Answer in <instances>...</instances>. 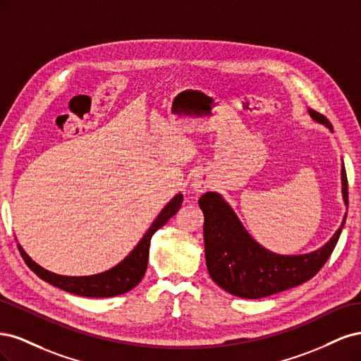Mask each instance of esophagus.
<instances>
[{
  "label": "esophagus",
  "mask_w": 361,
  "mask_h": 361,
  "mask_svg": "<svg viewBox=\"0 0 361 361\" xmlns=\"http://www.w3.org/2000/svg\"><path fill=\"white\" fill-rule=\"evenodd\" d=\"M207 187H209V182L206 180V178L199 176V174H195V176L191 180V190H192V192H195V194L204 192L207 190Z\"/></svg>",
  "instance_id": "34e87169"
}]
</instances>
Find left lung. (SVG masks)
Segmentation results:
<instances>
[{"label": "left lung", "mask_w": 361, "mask_h": 361, "mask_svg": "<svg viewBox=\"0 0 361 361\" xmlns=\"http://www.w3.org/2000/svg\"><path fill=\"white\" fill-rule=\"evenodd\" d=\"M313 122L333 133L329 118L307 108ZM342 199L348 209V179L342 161ZM204 216L203 239L206 267L211 279L239 298L257 300L288 290L310 280L333 253L345 226L322 247L304 255H279L260 245L220 192L209 191L199 199Z\"/></svg>", "instance_id": "left-lung-1"}]
</instances>
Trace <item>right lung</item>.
Wrapping results in <instances>:
<instances>
[{"instance_id": "1", "label": "right lung", "mask_w": 361, "mask_h": 361, "mask_svg": "<svg viewBox=\"0 0 361 361\" xmlns=\"http://www.w3.org/2000/svg\"><path fill=\"white\" fill-rule=\"evenodd\" d=\"M183 195L179 192L162 207L158 216L154 220L147 228V232L140 239L138 244L134 247L130 253L117 264L116 267L106 269L104 272L94 276H84V277H69V276H60L56 272H51L45 268L37 265L32 260L25 250L18 244L19 253L25 260L27 267L35 272L37 277L43 281L49 283V285L63 289L66 292L80 295V297H89V298H108L116 297V295H122L133 288H135L141 279L145 277L149 262V245L150 239L154 233L166 224L170 218L179 211L182 206Z\"/></svg>"}]
</instances>
